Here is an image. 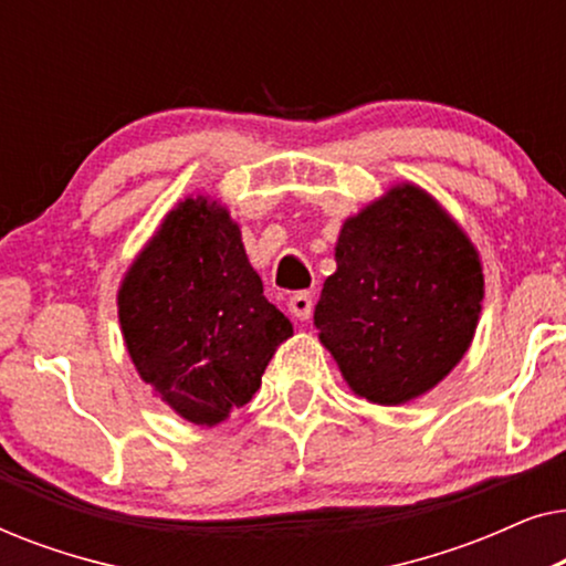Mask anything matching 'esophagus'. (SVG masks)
Masks as SVG:
<instances>
[{
    "instance_id": "1",
    "label": "esophagus",
    "mask_w": 566,
    "mask_h": 566,
    "mask_svg": "<svg viewBox=\"0 0 566 566\" xmlns=\"http://www.w3.org/2000/svg\"><path fill=\"white\" fill-rule=\"evenodd\" d=\"M289 312H291V316H296L298 322H306L308 316H312V312H314L312 293H308V291L293 293L291 301H289Z\"/></svg>"
}]
</instances>
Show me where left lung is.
<instances>
[{
	"mask_svg": "<svg viewBox=\"0 0 566 566\" xmlns=\"http://www.w3.org/2000/svg\"><path fill=\"white\" fill-rule=\"evenodd\" d=\"M335 260L314 324L350 389L397 407L443 381L484 298L482 262L459 223L417 185H397L343 223Z\"/></svg>",
	"mask_w": 566,
	"mask_h": 566,
	"instance_id": "left-lung-1",
	"label": "left lung"
}]
</instances>
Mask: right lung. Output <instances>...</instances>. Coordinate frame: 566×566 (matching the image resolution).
<instances>
[{
	"label": "right lung",
	"instance_id": "add662e5",
	"mask_svg": "<svg viewBox=\"0 0 566 566\" xmlns=\"http://www.w3.org/2000/svg\"><path fill=\"white\" fill-rule=\"evenodd\" d=\"M118 319L138 376L188 422H223L260 389L289 316L262 296L229 211L185 198L128 268Z\"/></svg>",
	"mask_w": 566,
	"mask_h": 566
}]
</instances>
